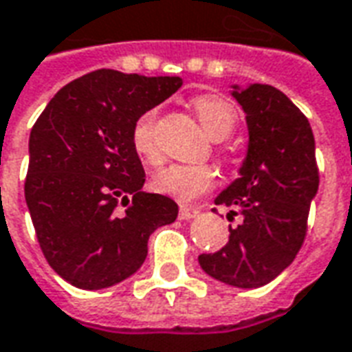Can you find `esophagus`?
I'll return each instance as SVG.
<instances>
[{"mask_svg":"<svg viewBox=\"0 0 352 352\" xmlns=\"http://www.w3.org/2000/svg\"><path fill=\"white\" fill-rule=\"evenodd\" d=\"M198 213V209H194V207H181L179 209V219L181 221H188V219H194Z\"/></svg>","mask_w":352,"mask_h":352,"instance_id":"34e87169","label":"esophagus"}]
</instances>
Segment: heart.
<instances>
[{
    "mask_svg": "<svg viewBox=\"0 0 352 352\" xmlns=\"http://www.w3.org/2000/svg\"><path fill=\"white\" fill-rule=\"evenodd\" d=\"M192 107L206 133L214 141H222L232 135L236 128V111L228 101L219 96H201L196 98ZM158 109L153 107L141 113L131 128V146L141 162L146 166H156L162 160L160 148L156 145L154 128H156ZM214 183V171L209 166H190V164H171L162 168L153 177V188L164 196L177 201H194L206 194Z\"/></svg>",
    "mask_w": 352,
    "mask_h": 352,
    "instance_id": "1",
    "label": "heart"
}]
</instances>
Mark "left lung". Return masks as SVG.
Segmentation results:
<instances>
[{"label":"left lung","mask_w":352,"mask_h":352,"mask_svg":"<svg viewBox=\"0 0 352 352\" xmlns=\"http://www.w3.org/2000/svg\"><path fill=\"white\" fill-rule=\"evenodd\" d=\"M249 130L237 179L214 198L228 206V243L199 254L201 270L236 288L267 285L292 264L307 230L311 201L318 190L315 138L309 120L285 94L270 85H232Z\"/></svg>","instance_id":"obj_1"}]
</instances>
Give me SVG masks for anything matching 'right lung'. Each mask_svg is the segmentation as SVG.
<instances>
[{
	"label": "right lung",
	"mask_w": 352,
	"mask_h": 352,
	"mask_svg": "<svg viewBox=\"0 0 352 352\" xmlns=\"http://www.w3.org/2000/svg\"><path fill=\"white\" fill-rule=\"evenodd\" d=\"M181 85L98 69L65 85L34 124L26 204L45 258L73 287L128 279L145 262L151 234L177 219L173 199L143 190L131 128Z\"/></svg>",
	"instance_id": "add662e5"
}]
</instances>
